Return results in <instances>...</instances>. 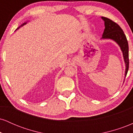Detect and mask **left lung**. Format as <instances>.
Returning a JSON list of instances; mask_svg holds the SVG:
<instances>
[{
	"label": "left lung",
	"mask_w": 133,
	"mask_h": 133,
	"mask_svg": "<svg viewBox=\"0 0 133 133\" xmlns=\"http://www.w3.org/2000/svg\"><path fill=\"white\" fill-rule=\"evenodd\" d=\"M104 21L105 29L102 39H111L116 41L119 45L123 54L124 62L126 64L125 76H126L129 69V46L124 32L119 25L112 20L104 17H102Z\"/></svg>",
	"instance_id": "8db88e82"
}]
</instances>
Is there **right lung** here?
I'll return each mask as SVG.
<instances>
[{"label": "right lung", "mask_w": 133, "mask_h": 133, "mask_svg": "<svg viewBox=\"0 0 133 133\" xmlns=\"http://www.w3.org/2000/svg\"><path fill=\"white\" fill-rule=\"evenodd\" d=\"M26 23H27V22H25V23H24V24H22V25H21V26H19V27H18V28H17V29H19V28H20V27H21V26H23V25H25V24H26Z\"/></svg>", "instance_id": "1"}]
</instances>
